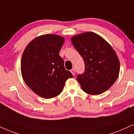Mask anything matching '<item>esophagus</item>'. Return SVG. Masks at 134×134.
Returning <instances> with one entry per match:
<instances>
[{
    "label": "esophagus",
    "instance_id": "esophagus-1",
    "mask_svg": "<svg viewBox=\"0 0 134 134\" xmlns=\"http://www.w3.org/2000/svg\"><path fill=\"white\" fill-rule=\"evenodd\" d=\"M70 72H71V73H72V74L73 75H74L75 73V69H72V70H70Z\"/></svg>",
    "mask_w": 134,
    "mask_h": 134
}]
</instances>
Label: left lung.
I'll return each instance as SVG.
<instances>
[{
    "label": "left lung",
    "mask_w": 134,
    "mask_h": 134,
    "mask_svg": "<svg viewBox=\"0 0 134 134\" xmlns=\"http://www.w3.org/2000/svg\"><path fill=\"white\" fill-rule=\"evenodd\" d=\"M71 41L85 62V72L76 77L83 91L98 95L108 90L117 80L120 69L113 48L91 32L73 37Z\"/></svg>",
    "instance_id": "left-lung-1"
}]
</instances>
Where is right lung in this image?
Wrapping results in <instances>:
<instances>
[{"instance_id": "add662e5", "label": "right lung", "mask_w": 134, "mask_h": 134, "mask_svg": "<svg viewBox=\"0 0 134 134\" xmlns=\"http://www.w3.org/2000/svg\"><path fill=\"white\" fill-rule=\"evenodd\" d=\"M64 40L59 35H41L28 44L23 54L21 70L23 80L35 94L44 99L60 94L66 80L73 77L59 56Z\"/></svg>"}]
</instances>
